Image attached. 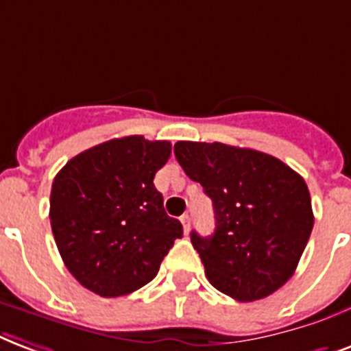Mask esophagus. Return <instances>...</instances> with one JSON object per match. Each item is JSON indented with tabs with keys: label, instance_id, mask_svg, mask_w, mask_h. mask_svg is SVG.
Wrapping results in <instances>:
<instances>
[{
	"label": "esophagus",
	"instance_id": "34e87169",
	"mask_svg": "<svg viewBox=\"0 0 351 351\" xmlns=\"http://www.w3.org/2000/svg\"><path fill=\"white\" fill-rule=\"evenodd\" d=\"M181 223H183L184 232H189V230H190V225H192V219H190L189 214H183V216H181Z\"/></svg>",
	"mask_w": 351,
	"mask_h": 351
}]
</instances>
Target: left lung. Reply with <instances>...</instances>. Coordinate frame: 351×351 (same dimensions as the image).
<instances>
[{
	"label": "left lung",
	"instance_id": "left-lung-1",
	"mask_svg": "<svg viewBox=\"0 0 351 351\" xmlns=\"http://www.w3.org/2000/svg\"><path fill=\"white\" fill-rule=\"evenodd\" d=\"M173 154L213 199L214 234H190L208 282L240 302L280 289L313 229L306 181L286 162L251 148L179 141Z\"/></svg>",
	"mask_w": 351,
	"mask_h": 351
}]
</instances>
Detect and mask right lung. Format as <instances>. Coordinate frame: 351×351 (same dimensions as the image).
Here are the masks:
<instances>
[{
	"label": "right lung",
	"instance_id": "obj_1",
	"mask_svg": "<svg viewBox=\"0 0 351 351\" xmlns=\"http://www.w3.org/2000/svg\"><path fill=\"white\" fill-rule=\"evenodd\" d=\"M170 154L168 141L130 135L78 154L56 173L49 210L54 241L86 289L106 298L137 291L183 236L154 184Z\"/></svg>",
	"mask_w": 351,
	"mask_h": 351
}]
</instances>
